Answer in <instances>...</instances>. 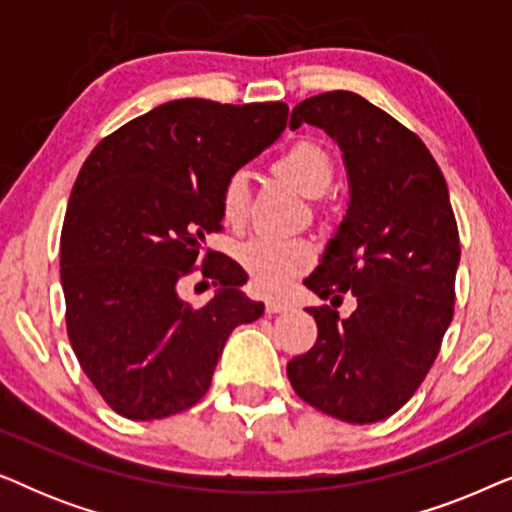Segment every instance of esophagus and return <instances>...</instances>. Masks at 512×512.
<instances>
[{"instance_id": "esophagus-1", "label": "esophagus", "mask_w": 512, "mask_h": 512, "mask_svg": "<svg viewBox=\"0 0 512 512\" xmlns=\"http://www.w3.org/2000/svg\"><path fill=\"white\" fill-rule=\"evenodd\" d=\"M289 310H291V303H286V300L270 298L268 303H265V312H268V314H282V312H289Z\"/></svg>"}]
</instances>
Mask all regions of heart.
Listing matches in <instances>:
<instances>
[{
    "instance_id": "heart-1",
    "label": "heart",
    "mask_w": 512,
    "mask_h": 512,
    "mask_svg": "<svg viewBox=\"0 0 512 512\" xmlns=\"http://www.w3.org/2000/svg\"><path fill=\"white\" fill-rule=\"evenodd\" d=\"M277 172L291 181L307 198H321L333 184V163L321 146L298 142L275 163ZM249 177L247 172H233L223 181L219 207L228 226H240L247 216ZM237 256L249 272L251 284L263 291H275L293 272L305 268L312 258V249L300 240H279V237L258 235L242 242Z\"/></svg>"
}]
</instances>
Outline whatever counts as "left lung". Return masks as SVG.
I'll list each match as a JSON object with an SVG mask.
<instances>
[{"instance_id":"obj_1","label":"left lung","mask_w":512,"mask_h":512,"mask_svg":"<svg viewBox=\"0 0 512 512\" xmlns=\"http://www.w3.org/2000/svg\"><path fill=\"white\" fill-rule=\"evenodd\" d=\"M324 130L342 151L345 216L305 279L319 298L356 310L307 307L319 335L289 361L291 387L326 415L373 424L415 394L436 361L454 312L459 230L443 172L415 132L347 90L307 97L291 130Z\"/></svg>"}]
</instances>
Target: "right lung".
Listing matches in <instances>:
<instances>
[{
	"label": "right lung",
	"instance_id": "add662e5",
	"mask_svg": "<svg viewBox=\"0 0 512 512\" xmlns=\"http://www.w3.org/2000/svg\"><path fill=\"white\" fill-rule=\"evenodd\" d=\"M286 116L284 102L172 100L111 132L83 163L60 284L76 359L118 415L146 422L191 408L233 328L263 314L228 258L207 254L202 275L219 289L202 307L179 296V282L223 228V181L277 142Z\"/></svg>",
	"mask_w": 512,
	"mask_h": 512
}]
</instances>
